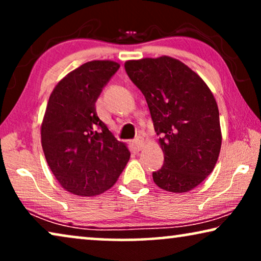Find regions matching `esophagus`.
Returning <instances> with one entry per match:
<instances>
[{
    "label": "esophagus",
    "instance_id": "obj_1",
    "mask_svg": "<svg viewBox=\"0 0 261 261\" xmlns=\"http://www.w3.org/2000/svg\"><path fill=\"white\" fill-rule=\"evenodd\" d=\"M133 146H134L135 149L140 151V149L144 147V140H142V138L138 137L137 139H134V140H133Z\"/></svg>",
    "mask_w": 261,
    "mask_h": 261
}]
</instances>
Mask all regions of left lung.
I'll list each match as a JSON object with an SVG mask.
<instances>
[{"instance_id": "1", "label": "left lung", "mask_w": 261, "mask_h": 261, "mask_svg": "<svg viewBox=\"0 0 261 261\" xmlns=\"http://www.w3.org/2000/svg\"><path fill=\"white\" fill-rule=\"evenodd\" d=\"M124 70L147 102L164 152L159 188L187 192L212 173L221 149L217 103L197 73L171 57L128 60Z\"/></svg>"}]
</instances>
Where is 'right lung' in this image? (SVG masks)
I'll return each instance as SVG.
<instances>
[{
  "label": "right lung",
  "instance_id": "1",
  "mask_svg": "<svg viewBox=\"0 0 261 261\" xmlns=\"http://www.w3.org/2000/svg\"><path fill=\"white\" fill-rule=\"evenodd\" d=\"M120 65L92 60L64 77L49 96L41 145L52 173L66 191L95 196L112 188L130 153L99 120L95 103Z\"/></svg>",
  "mask_w": 261,
  "mask_h": 261
}]
</instances>
